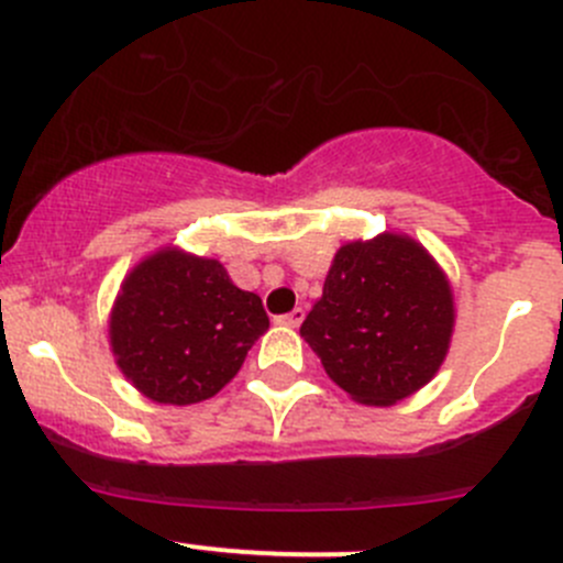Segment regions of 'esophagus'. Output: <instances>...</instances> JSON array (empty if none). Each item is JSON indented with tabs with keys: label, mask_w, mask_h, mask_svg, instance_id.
Segmentation results:
<instances>
[{
	"label": "esophagus",
	"mask_w": 563,
	"mask_h": 563,
	"mask_svg": "<svg viewBox=\"0 0 563 563\" xmlns=\"http://www.w3.org/2000/svg\"><path fill=\"white\" fill-rule=\"evenodd\" d=\"M277 321H280V323H288V327H299V323L305 321V308H294L291 313L280 316V318H277Z\"/></svg>",
	"instance_id": "1"
}]
</instances>
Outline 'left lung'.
I'll list each match as a JSON object with an SVG mask.
<instances>
[{
	"label": "left lung",
	"mask_w": 563,
	"mask_h": 563,
	"mask_svg": "<svg viewBox=\"0 0 563 563\" xmlns=\"http://www.w3.org/2000/svg\"><path fill=\"white\" fill-rule=\"evenodd\" d=\"M452 321L435 261L413 240L384 234L338 250L299 332L340 389L365 406H391L435 376Z\"/></svg>",
	"instance_id": "8db88e82"
}]
</instances>
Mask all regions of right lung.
Listing matches in <instances>:
<instances>
[{
  "mask_svg": "<svg viewBox=\"0 0 563 563\" xmlns=\"http://www.w3.org/2000/svg\"><path fill=\"white\" fill-rule=\"evenodd\" d=\"M269 327L264 305L223 264L163 250L135 266L111 313V349L135 389L157 402L218 395Z\"/></svg>",
  "mask_w": 563,
  "mask_h": 563,
  "instance_id": "right-lung-1",
  "label": "right lung"
}]
</instances>
